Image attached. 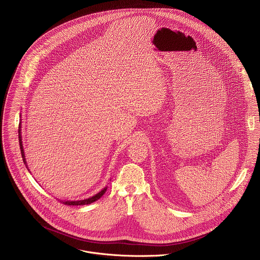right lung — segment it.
<instances>
[{
    "label": "right lung",
    "instance_id": "right-lung-1",
    "mask_svg": "<svg viewBox=\"0 0 260 260\" xmlns=\"http://www.w3.org/2000/svg\"><path fill=\"white\" fill-rule=\"evenodd\" d=\"M19 143H20V149H21V154H22V158H23V161H24V164L26 165V167L28 168V165H27V161H26V158H25V153H24V148H23V144H22V136H21V123L19 124ZM29 170V168H28ZM107 190V187H105L103 190H101L99 193H97L96 195L88 198V199H84V200H78V201H62L65 205H86V204H90V203H93L95 202L96 200H98L99 198L102 197V195L106 192Z\"/></svg>",
    "mask_w": 260,
    "mask_h": 260
}]
</instances>
